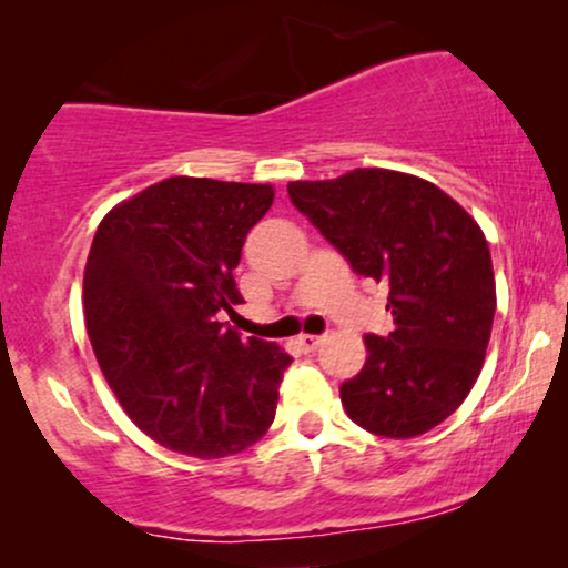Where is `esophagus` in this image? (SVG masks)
<instances>
[{"label": "esophagus", "instance_id": "obj_1", "mask_svg": "<svg viewBox=\"0 0 568 568\" xmlns=\"http://www.w3.org/2000/svg\"><path fill=\"white\" fill-rule=\"evenodd\" d=\"M297 344H300L302 352H315V348L323 344V336H313V333H302V336L297 338Z\"/></svg>", "mask_w": 568, "mask_h": 568}]
</instances>
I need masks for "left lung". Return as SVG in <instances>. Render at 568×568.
Returning a JSON list of instances; mask_svg holds the SVG:
<instances>
[{
	"label": "left lung",
	"mask_w": 568,
	"mask_h": 568,
	"mask_svg": "<svg viewBox=\"0 0 568 568\" xmlns=\"http://www.w3.org/2000/svg\"><path fill=\"white\" fill-rule=\"evenodd\" d=\"M292 204L364 278L387 286L395 328L367 333V362L341 385L354 424L408 439L468 398L496 310L491 253L476 220L416 175L359 168L286 185Z\"/></svg>",
	"instance_id": "1"
}]
</instances>
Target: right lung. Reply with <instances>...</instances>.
<instances>
[{
  "label": "right lung",
  "mask_w": 568,
  "mask_h": 568,
  "mask_svg": "<svg viewBox=\"0 0 568 568\" xmlns=\"http://www.w3.org/2000/svg\"><path fill=\"white\" fill-rule=\"evenodd\" d=\"M274 189L168 178L100 222L84 266V323L131 422L173 453L214 460L258 442L292 356L243 338L232 271Z\"/></svg>",
  "instance_id": "right-lung-1"
}]
</instances>
